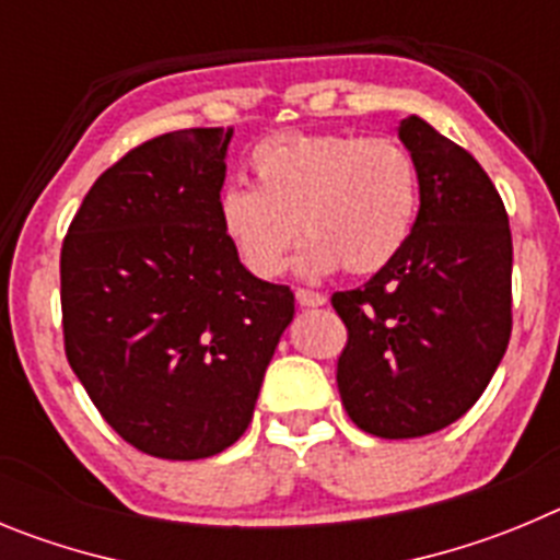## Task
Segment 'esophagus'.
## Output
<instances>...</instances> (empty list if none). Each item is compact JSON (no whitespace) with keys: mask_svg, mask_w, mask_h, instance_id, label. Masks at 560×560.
Here are the masks:
<instances>
[{"mask_svg":"<svg viewBox=\"0 0 560 560\" xmlns=\"http://www.w3.org/2000/svg\"><path fill=\"white\" fill-rule=\"evenodd\" d=\"M295 301H299L301 306H324L326 295H324V292L304 290V287H299V290H295Z\"/></svg>","mask_w":560,"mask_h":560,"instance_id":"obj_1","label":"esophagus"}]
</instances>
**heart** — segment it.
Returning a JSON list of instances; mask_svg holds the SVG:
<instances>
[{
  "label": "heart",
  "mask_w": 560,
  "mask_h": 560,
  "mask_svg": "<svg viewBox=\"0 0 560 560\" xmlns=\"http://www.w3.org/2000/svg\"><path fill=\"white\" fill-rule=\"evenodd\" d=\"M254 186L220 195V229L259 279L287 268L295 240H306L304 273L342 268L376 273L399 254L418 203L410 150L390 136L279 133L248 155Z\"/></svg>",
  "instance_id": "obj_1"
}]
</instances>
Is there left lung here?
Masks as SVG:
<instances>
[{
  "label": "left lung",
  "instance_id": "left-lung-1",
  "mask_svg": "<svg viewBox=\"0 0 560 560\" xmlns=\"http://www.w3.org/2000/svg\"><path fill=\"white\" fill-rule=\"evenodd\" d=\"M399 139L421 189L412 231L380 273L331 295L349 331L337 390L376 438L430 435L471 410L513 329V243L497 186L424 119H401Z\"/></svg>",
  "mask_w": 560,
  "mask_h": 560
}]
</instances>
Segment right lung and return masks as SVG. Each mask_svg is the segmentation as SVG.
I'll return each instance as SVG.
<instances>
[{"instance_id":"1","label":"right lung","mask_w":560,"mask_h":560,"mask_svg":"<svg viewBox=\"0 0 560 560\" xmlns=\"http://www.w3.org/2000/svg\"><path fill=\"white\" fill-rule=\"evenodd\" d=\"M231 130L155 136L110 164L60 248L63 349L133 450L200 460L248 430L281 331L287 284L243 268L220 229Z\"/></svg>"}]
</instances>
